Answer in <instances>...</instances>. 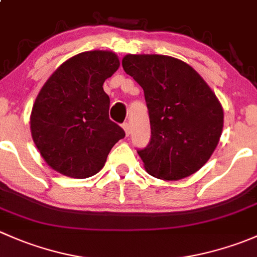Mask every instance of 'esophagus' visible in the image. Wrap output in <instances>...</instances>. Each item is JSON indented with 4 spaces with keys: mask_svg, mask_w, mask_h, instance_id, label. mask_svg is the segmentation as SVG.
<instances>
[{
    "mask_svg": "<svg viewBox=\"0 0 257 257\" xmlns=\"http://www.w3.org/2000/svg\"><path fill=\"white\" fill-rule=\"evenodd\" d=\"M123 129H124V132H125V134H126V137H129V134H131V124L129 123H123Z\"/></svg>",
    "mask_w": 257,
    "mask_h": 257,
    "instance_id": "1",
    "label": "esophagus"
}]
</instances>
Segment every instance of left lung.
Wrapping results in <instances>:
<instances>
[{
    "instance_id": "8db88e82",
    "label": "left lung",
    "mask_w": 257,
    "mask_h": 257,
    "mask_svg": "<svg viewBox=\"0 0 257 257\" xmlns=\"http://www.w3.org/2000/svg\"><path fill=\"white\" fill-rule=\"evenodd\" d=\"M121 66L144 90L152 138L138 154L148 174L179 180L198 172L224 126L215 93L193 67L173 57L126 54Z\"/></svg>"
}]
</instances>
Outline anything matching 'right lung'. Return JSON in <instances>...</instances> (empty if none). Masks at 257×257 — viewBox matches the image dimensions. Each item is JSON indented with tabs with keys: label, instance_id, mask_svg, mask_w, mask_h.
I'll return each instance as SVG.
<instances>
[{
	"label": "right lung",
	"instance_id": "1",
	"mask_svg": "<svg viewBox=\"0 0 257 257\" xmlns=\"http://www.w3.org/2000/svg\"><path fill=\"white\" fill-rule=\"evenodd\" d=\"M109 51L83 52L62 63L38 93L31 113L33 142L46 163L66 177L97 174L125 137L109 119L103 83L119 68Z\"/></svg>",
	"mask_w": 257,
	"mask_h": 257
}]
</instances>
